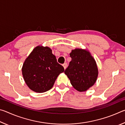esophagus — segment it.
I'll use <instances>...</instances> for the list:
<instances>
[{
	"mask_svg": "<svg viewBox=\"0 0 125 125\" xmlns=\"http://www.w3.org/2000/svg\"><path fill=\"white\" fill-rule=\"evenodd\" d=\"M63 65V67H64V69H66V68H67V64L66 63H64V64H62Z\"/></svg>",
	"mask_w": 125,
	"mask_h": 125,
	"instance_id": "obj_1",
	"label": "esophagus"
}]
</instances>
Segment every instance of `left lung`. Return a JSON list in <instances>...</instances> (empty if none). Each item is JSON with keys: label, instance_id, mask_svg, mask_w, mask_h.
Segmentation results:
<instances>
[{"label": "left lung", "instance_id": "obj_1", "mask_svg": "<svg viewBox=\"0 0 125 125\" xmlns=\"http://www.w3.org/2000/svg\"><path fill=\"white\" fill-rule=\"evenodd\" d=\"M72 60L64 71L76 90L84 92L94 85L98 75L95 61L87 51L77 48L72 51Z\"/></svg>", "mask_w": 125, "mask_h": 125}]
</instances>
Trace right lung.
Returning a JSON list of instances; mask_svg holds the SVG:
<instances>
[{
	"label": "right lung",
	"mask_w": 125,
	"mask_h": 125,
	"mask_svg": "<svg viewBox=\"0 0 125 125\" xmlns=\"http://www.w3.org/2000/svg\"><path fill=\"white\" fill-rule=\"evenodd\" d=\"M64 67L57 62L48 47L37 46L25 61L22 73L29 88L36 93L50 90Z\"/></svg>",
	"instance_id": "add662e5"
}]
</instances>
